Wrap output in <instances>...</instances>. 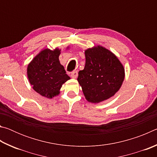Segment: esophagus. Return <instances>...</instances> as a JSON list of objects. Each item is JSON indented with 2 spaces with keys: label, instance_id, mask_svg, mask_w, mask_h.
<instances>
[{
  "label": "esophagus",
  "instance_id": "34e87169",
  "mask_svg": "<svg viewBox=\"0 0 157 157\" xmlns=\"http://www.w3.org/2000/svg\"><path fill=\"white\" fill-rule=\"evenodd\" d=\"M71 78H73V79H76L77 78H78V71H73V72L71 73Z\"/></svg>",
  "mask_w": 157,
  "mask_h": 157
}]
</instances>
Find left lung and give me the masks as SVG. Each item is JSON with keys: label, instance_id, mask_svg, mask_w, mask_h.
I'll list each match as a JSON object with an SVG mask.
<instances>
[{"label": "left lung", "instance_id": "obj_1", "mask_svg": "<svg viewBox=\"0 0 157 157\" xmlns=\"http://www.w3.org/2000/svg\"><path fill=\"white\" fill-rule=\"evenodd\" d=\"M85 66L78 81L86 100L100 103L119 91L124 79V68L115 54L100 45L85 50Z\"/></svg>", "mask_w": 157, "mask_h": 157}]
</instances>
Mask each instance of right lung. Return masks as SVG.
Segmentation results:
<instances>
[{
    "mask_svg": "<svg viewBox=\"0 0 157 157\" xmlns=\"http://www.w3.org/2000/svg\"><path fill=\"white\" fill-rule=\"evenodd\" d=\"M69 49V46L66 48ZM61 49L44 48L28 63L27 76L33 89L45 98L52 99L60 94L62 85L71 78L66 73L59 57Z\"/></svg>",
    "mask_w": 157,
    "mask_h": 157,
    "instance_id": "obj_1",
    "label": "right lung"
}]
</instances>
